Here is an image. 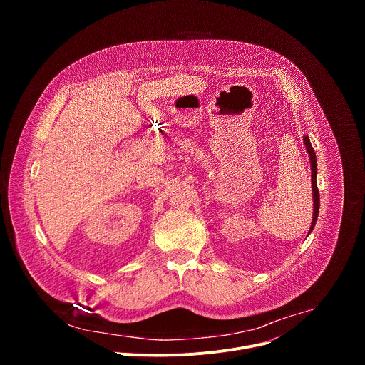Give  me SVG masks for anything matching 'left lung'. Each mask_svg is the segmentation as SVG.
<instances>
[{
	"instance_id": "1",
	"label": "left lung",
	"mask_w": 365,
	"mask_h": 365,
	"mask_svg": "<svg viewBox=\"0 0 365 365\" xmlns=\"http://www.w3.org/2000/svg\"><path fill=\"white\" fill-rule=\"evenodd\" d=\"M303 141H304V145L307 148V153H309V158H310V168H312V192H314V220H312V225H310V230L309 232L314 230L315 224H317V220H318V214H319V189H318V183H317V172H318V168H317V154H315V150L314 147H312L310 141H309V137L304 135L303 137Z\"/></svg>"
}]
</instances>
